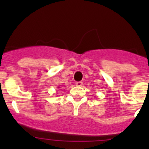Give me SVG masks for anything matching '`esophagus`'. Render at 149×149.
Segmentation results:
<instances>
[{"label": "esophagus", "instance_id": "34e87169", "mask_svg": "<svg viewBox=\"0 0 149 149\" xmlns=\"http://www.w3.org/2000/svg\"><path fill=\"white\" fill-rule=\"evenodd\" d=\"M76 85L77 86H82V85H83V82L78 81L76 83Z\"/></svg>", "mask_w": 149, "mask_h": 149}]
</instances>
